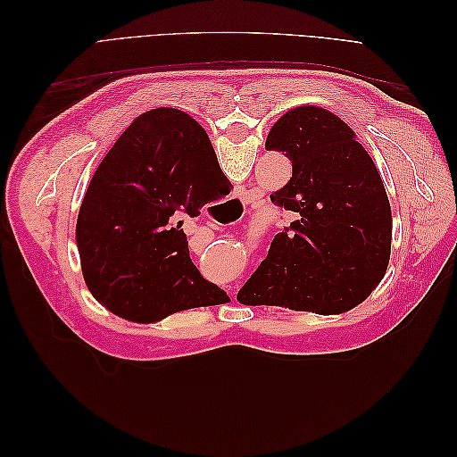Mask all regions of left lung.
I'll use <instances>...</instances> for the list:
<instances>
[{
    "mask_svg": "<svg viewBox=\"0 0 457 457\" xmlns=\"http://www.w3.org/2000/svg\"><path fill=\"white\" fill-rule=\"evenodd\" d=\"M265 148L292 162V179L270 200L295 220L276 234L238 301L318 314L356 307L391 257L393 215L376 163L347 123L316 106L289 110Z\"/></svg>",
    "mask_w": 457,
    "mask_h": 457,
    "instance_id": "1",
    "label": "left lung"
}]
</instances>
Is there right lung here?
<instances>
[{"instance_id":"right-lung-1","label":"right lung","mask_w":457,"mask_h":457,"mask_svg":"<svg viewBox=\"0 0 457 457\" xmlns=\"http://www.w3.org/2000/svg\"><path fill=\"white\" fill-rule=\"evenodd\" d=\"M230 192L210 137L175 108L141 114L96 168L76 242L91 294L131 322L227 299L190 261L183 217Z\"/></svg>"}]
</instances>
